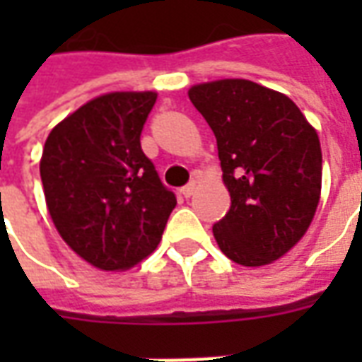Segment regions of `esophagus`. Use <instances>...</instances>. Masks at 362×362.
Listing matches in <instances>:
<instances>
[{"mask_svg": "<svg viewBox=\"0 0 362 362\" xmlns=\"http://www.w3.org/2000/svg\"><path fill=\"white\" fill-rule=\"evenodd\" d=\"M196 188H197L196 182H189V184H186V186H184V188L180 189V194H182V196H184V197L194 196V192H196Z\"/></svg>", "mask_w": 362, "mask_h": 362, "instance_id": "1", "label": "esophagus"}]
</instances>
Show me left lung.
Masks as SVG:
<instances>
[{
	"mask_svg": "<svg viewBox=\"0 0 362 362\" xmlns=\"http://www.w3.org/2000/svg\"><path fill=\"white\" fill-rule=\"evenodd\" d=\"M189 100L217 139L230 209L213 225L236 264H272L310 227L322 188L316 129L288 96L246 79L192 87Z\"/></svg>",
	"mask_w": 362,
	"mask_h": 362,
	"instance_id": "obj_1",
	"label": "left lung"
}]
</instances>
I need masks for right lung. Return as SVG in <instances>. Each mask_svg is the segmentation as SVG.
<instances>
[{"label": "right lung", "instance_id": "add662e5", "mask_svg": "<svg viewBox=\"0 0 362 362\" xmlns=\"http://www.w3.org/2000/svg\"><path fill=\"white\" fill-rule=\"evenodd\" d=\"M155 100V93L98 96L59 122L44 145L52 221L75 254L104 272L147 258L176 207L139 141Z\"/></svg>", "mask_w": 362, "mask_h": 362}]
</instances>
